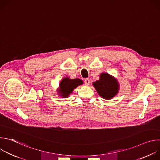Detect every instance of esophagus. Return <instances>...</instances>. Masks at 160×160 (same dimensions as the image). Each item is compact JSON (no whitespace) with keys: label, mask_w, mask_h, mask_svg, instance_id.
Masks as SVG:
<instances>
[{"label":"esophagus","mask_w":160,"mask_h":160,"mask_svg":"<svg viewBox=\"0 0 160 160\" xmlns=\"http://www.w3.org/2000/svg\"><path fill=\"white\" fill-rule=\"evenodd\" d=\"M84 82H85V84L86 85H88L90 84V80L88 78H85Z\"/></svg>","instance_id":"esophagus-1"}]
</instances>
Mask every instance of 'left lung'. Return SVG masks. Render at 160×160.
I'll return each mask as SVG.
<instances>
[{"instance_id": "8db88e82", "label": "left lung", "mask_w": 160, "mask_h": 160, "mask_svg": "<svg viewBox=\"0 0 160 160\" xmlns=\"http://www.w3.org/2000/svg\"><path fill=\"white\" fill-rule=\"evenodd\" d=\"M99 95L103 99H111L119 90V83L116 78L107 73H102L100 79L93 83Z\"/></svg>"}]
</instances>
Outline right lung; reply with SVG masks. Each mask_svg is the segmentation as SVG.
<instances>
[{
    "mask_svg": "<svg viewBox=\"0 0 160 160\" xmlns=\"http://www.w3.org/2000/svg\"><path fill=\"white\" fill-rule=\"evenodd\" d=\"M82 84H83V81L80 79H70L68 77L64 78L59 84V88L58 92L61 98H66L72 93L74 88Z\"/></svg>",
    "mask_w": 160,
    "mask_h": 160,
    "instance_id": "obj_1",
    "label": "right lung"
}]
</instances>
